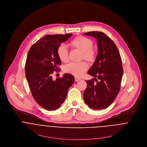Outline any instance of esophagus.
<instances>
[{
	"label": "esophagus",
	"mask_w": 147,
	"mask_h": 147,
	"mask_svg": "<svg viewBox=\"0 0 147 147\" xmlns=\"http://www.w3.org/2000/svg\"><path fill=\"white\" fill-rule=\"evenodd\" d=\"M75 81H79V80H81V79L79 78H78V77H75Z\"/></svg>",
	"instance_id": "1"
}]
</instances>
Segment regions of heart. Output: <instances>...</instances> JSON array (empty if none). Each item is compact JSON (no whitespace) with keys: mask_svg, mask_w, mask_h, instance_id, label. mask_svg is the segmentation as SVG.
<instances>
[{"mask_svg":"<svg viewBox=\"0 0 147 147\" xmlns=\"http://www.w3.org/2000/svg\"><path fill=\"white\" fill-rule=\"evenodd\" d=\"M71 47L81 53V59H84L89 63H92L96 59V51L93 48V42L89 38L84 36H78L69 42ZM57 55L59 59L63 62L68 61V52L63 45H60L57 48ZM88 66L84 62L80 63H70L66 65L64 70L66 72L75 76H81L87 70Z\"/></svg>","mask_w":147,"mask_h":147,"instance_id":"obj_1","label":"heart"}]
</instances>
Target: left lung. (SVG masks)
Instances as JSON below:
<instances>
[{"instance_id": "1", "label": "left lung", "mask_w": 147, "mask_h": 147, "mask_svg": "<svg viewBox=\"0 0 147 147\" xmlns=\"http://www.w3.org/2000/svg\"><path fill=\"white\" fill-rule=\"evenodd\" d=\"M84 34L96 38L98 52L88 72L94 78L86 81L84 99L90 108L103 109L113 102L120 92L123 75L122 60L116 44L104 32L90 31Z\"/></svg>"}]
</instances>
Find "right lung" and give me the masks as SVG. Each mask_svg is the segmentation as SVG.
Returning <instances> with one entry per match:
<instances>
[{"label": "right lung", "mask_w": 147, "mask_h": 147, "mask_svg": "<svg viewBox=\"0 0 147 147\" xmlns=\"http://www.w3.org/2000/svg\"><path fill=\"white\" fill-rule=\"evenodd\" d=\"M72 35H46L31 46L27 56L25 74L30 91L36 103L48 111L61 106L69 88L75 81L74 76L69 74L55 80L52 76L54 71L58 72V66L61 65L57 48Z\"/></svg>", "instance_id": "1"}]
</instances>
